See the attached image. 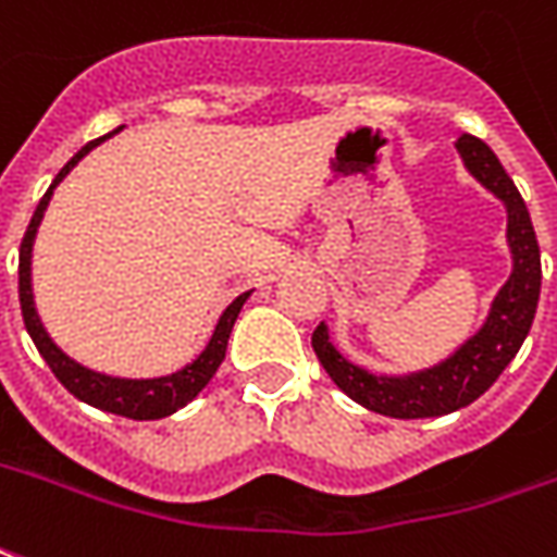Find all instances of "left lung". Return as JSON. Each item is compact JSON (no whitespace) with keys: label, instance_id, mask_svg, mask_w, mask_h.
<instances>
[{"label":"left lung","instance_id":"8db88e82","mask_svg":"<svg viewBox=\"0 0 557 557\" xmlns=\"http://www.w3.org/2000/svg\"><path fill=\"white\" fill-rule=\"evenodd\" d=\"M455 150L470 177L507 208V247L512 268L507 283L492 298L480 329L455 346L446 359L404 373H380L346 359L334 346L329 322H319L313 332V349L334 386L361 407L392 419L446 416L473 404L516 359L519 346L531 332L540 301V247L519 189L485 141L461 135L455 141Z\"/></svg>","mask_w":557,"mask_h":557}]
</instances>
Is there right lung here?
<instances>
[{
  "instance_id": "1",
  "label": "right lung",
  "mask_w": 557,
  "mask_h": 557,
  "mask_svg": "<svg viewBox=\"0 0 557 557\" xmlns=\"http://www.w3.org/2000/svg\"><path fill=\"white\" fill-rule=\"evenodd\" d=\"M123 129V126H120ZM120 129L108 132L96 141L84 144L77 150L75 157L69 159L62 171L53 177V184L48 186L45 198L38 201L33 220H29V228L23 235L21 244V310L23 322H26V332L33 337V344L38 346L41 359L48 361L50 371L57 373L62 386L69 388L77 400H84L96 410H104V413L126 416V419H138V422H150V419H165V416L177 413L181 407H186L189 400L196 398L201 388L208 386L213 380V373L220 368V361L225 359V346H228V334L235 329V319H238L240 307L247 305L252 292H244L238 295L232 305L225 307L223 317L216 319L213 325L211 341L205 344V349L198 352L196 359L186 361L184 368L165 373V376H114V373H99L75 361L69 352H62L57 341L50 337V332L45 329V322L38 317V307H35V292H33V247L35 235H38V225L45 220V211H48L50 198H53V189L65 181V174L75 169L81 159L87 157L92 147H99L102 141H108L111 135H116Z\"/></svg>"
}]
</instances>
